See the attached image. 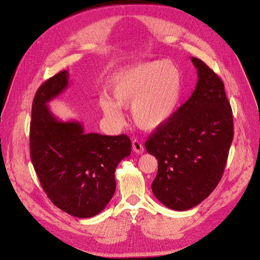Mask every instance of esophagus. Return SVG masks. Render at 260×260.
<instances>
[{
	"instance_id": "obj_1",
	"label": "esophagus",
	"mask_w": 260,
	"mask_h": 260,
	"mask_svg": "<svg viewBox=\"0 0 260 260\" xmlns=\"http://www.w3.org/2000/svg\"><path fill=\"white\" fill-rule=\"evenodd\" d=\"M133 151L137 154H142L144 152V146L143 143L140 142L139 140L135 139L133 140Z\"/></svg>"
}]
</instances>
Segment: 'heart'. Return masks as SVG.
<instances>
[{"label":"heart","mask_w":260,"mask_h":260,"mask_svg":"<svg viewBox=\"0 0 260 260\" xmlns=\"http://www.w3.org/2000/svg\"><path fill=\"white\" fill-rule=\"evenodd\" d=\"M113 98L102 95L100 105L111 120L120 123V106L132 105L136 124L155 129L174 115L180 101L182 76L178 67L167 60L144 63L114 75L108 84Z\"/></svg>","instance_id":"1"}]
</instances>
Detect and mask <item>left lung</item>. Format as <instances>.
<instances>
[{
    "label": "left lung",
    "instance_id": "left-lung-1",
    "mask_svg": "<svg viewBox=\"0 0 260 260\" xmlns=\"http://www.w3.org/2000/svg\"><path fill=\"white\" fill-rule=\"evenodd\" d=\"M190 60L198 73L195 90L145 142L146 152L158 160L153 193L175 211L196 207L215 189L234 136L223 82L201 60Z\"/></svg>",
    "mask_w": 260,
    "mask_h": 260
}]
</instances>
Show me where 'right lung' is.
Masks as SVG:
<instances>
[{"label": "right lung", "mask_w": 260, "mask_h": 260, "mask_svg": "<svg viewBox=\"0 0 260 260\" xmlns=\"http://www.w3.org/2000/svg\"><path fill=\"white\" fill-rule=\"evenodd\" d=\"M68 85L62 71L39 87L32 102L30 158L39 181L50 201L78 218L99 214L115 190L118 163L131 154L126 135L85 133L77 121H59L47 102Z\"/></svg>", "instance_id": "add662e5"}]
</instances>
